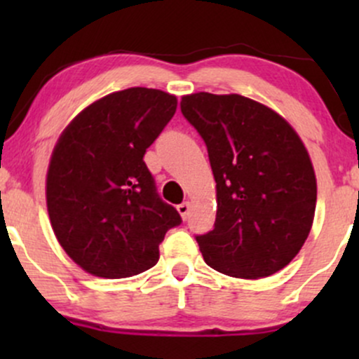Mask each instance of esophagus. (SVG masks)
Segmentation results:
<instances>
[{"mask_svg":"<svg viewBox=\"0 0 359 359\" xmlns=\"http://www.w3.org/2000/svg\"><path fill=\"white\" fill-rule=\"evenodd\" d=\"M177 211L180 212V216H182V219H187L189 212H191V203H187V201H184L182 204L177 205Z\"/></svg>","mask_w":359,"mask_h":359,"instance_id":"esophagus-1","label":"esophagus"}]
</instances>
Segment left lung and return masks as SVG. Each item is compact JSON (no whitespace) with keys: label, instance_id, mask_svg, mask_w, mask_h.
<instances>
[{"label":"left lung","instance_id":"left-lung-1","mask_svg":"<svg viewBox=\"0 0 359 359\" xmlns=\"http://www.w3.org/2000/svg\"><path fill=\"white\" fill-rule=\"evenodd\" d=\"M184 118L208 147L216 180L212 231L196 241L209 266L259 278L287 266L314 221V167L294 128L240 94L197 93L180 101Z\"/></svg>","mask_w":359,"mask_h":359}]
</instances>
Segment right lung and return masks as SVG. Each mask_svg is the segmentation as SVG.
<instances>
[{
  "label": "right lung",
  "mask_w": 359,
  "mask_h": 359,
  "mask_svg": "<svg viewBox=\"0 0 359 359\" xmlns=\"http://www.w3.org/2000/svg\"><path fill=\"white\" fill-rule=\"evenodd\" d=\"M175 109L172 94L130 88L93 102L60 135L47 209L60 246L88 273L126 278L151 269L165 233L182 222L143 162Z\"/></svg>",
  "instance_id": "1"
}]
</instances>
